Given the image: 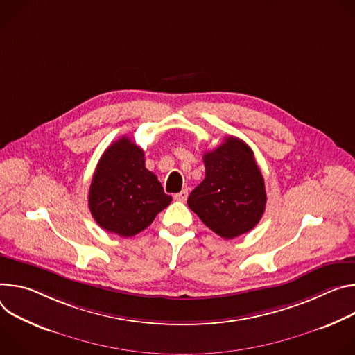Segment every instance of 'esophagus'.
<instances>
[{"label": "esophagus", "instance_id": "obj_1", "mask_svg": "<svg viewBox=\"0 0 355 355\" xmlns=\"http://www.w3.org/2000/svg\"><path fill=\"white\" fill-rule=\"evenodd\" d=\"M187 196H189V191H187V189H184V190H182L180 193H176V194L173 196V199H175L176 202H186Z\"/></svg>", "mask_w": 355, "mask_h": 355}]
</instances>
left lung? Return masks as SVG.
Here are the masks:
<instances>
[{"mask_svg": "<svg viewBox=\"0 0 355 355\" xmlns=\"http://www.w3.org/2000/svg\"><path fill=\"white\" fill-rule=\"evenodd\" d=\"M203 162L206 176L189 196L190 210L225 240L252 230L265 211L266 191L251 148L227 137Z\"/></svg>", "mask_w": 355, "mask_h": 355, "instance_id": "left-lung-1", "label": "left lung"}]
</instances>
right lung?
<instances>
[{"label": "right lung", "instance_id": "1", "mask_svg": "<svg viewBox=\"0 0 355 355\" xmlns=\"http://www.w3.org/2000/svg\"><path fill=\"white\" fill-rule=\"evenodd\" d=\"M144 156L135 142L120 138L104 150L90 184L93 218L120 237L145 230L172 202L156 175L145 168Z\"/></svg>", "mask_w": 355, "mask_h": 355}]
</instances>
